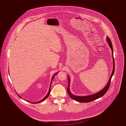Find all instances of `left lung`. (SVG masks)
<instances>
[{"instance_id": "left-lung-1", "label": "left lung", "mask_w": 126, "mask_h": 126, "mask_svg": "<svg viewBox=\"0 0 126 126\" xmlns=\"http://www.w3.org/2000/svg\"><path fill=\"white\" fill-rule=\"evenodd\" d=\"M106 40H107V42H108V45H109V47H110L111 51H112V57H113V63L112 73L110 77L108 82L107 84L106 85L105 87H104V88H103L101 90H100V91H99L94 94H91V95H87V96H76L72 93L70 90V79L69 77L68 76H67V78L68 79V87H67V92H68V93L69 95L70 96V97L72 99H73L75 101H77L79 102H80V103L90 102L93 101L95 100H96L97 99H99L100 97L104 96L105 95V94H106V92H107L108 90L109 89L112 77L113 76L114 73L115 62H114V57H113V45H112V42H111L110 38L108 36H107V37H106Z\"/></svg>"}]
</instances>
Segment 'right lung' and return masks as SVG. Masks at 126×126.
<instances>
[{"label": "right lung", "mask_w": 126, "mask_h": 126, "mask_svg": "<svg viewBox=\"0 0 126 126\" xmlns=\"http://www.w3.org/2000/svg\"><path fill=\"white\" fill-rule=\"evenodd\" d=\"M59 72H57V73H56L53 76V77H52V79H51V82H50V87H49V91H48V93H47V94L46 95V96L44 98H43L41 100H40V101H38V102H33V103H34V104H37V103H40V102H43V101H44L48 96H49V94H50V91H51V82H52V80H53V78H54V77H55V76ZM17 94V93H16ZM17 95L20 98H22L20 96H19L17 94ZM25 101H27V102H29L28 101H27V100H25Z\"/></svg>", "instance_id": "1"}]
</instances>
